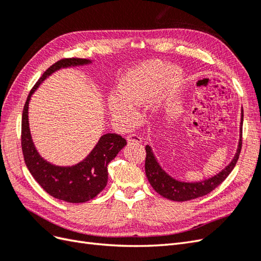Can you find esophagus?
Listing matches in <instances>:
<instances>
[{
    "mask_svg": "<svg viewBox=\"0 0 261 261\" xmlns=\"http://www.w3.org/2000/svg\"><path fill=\"white\" fill-rule=\"evenodd\" d=\"M127 141L129 144H140L143 139H141L140 136L136 135V134H130V135L127 136Z\"/></svg>",
    "mask_w": 261,
    "mask_h": 261,
    "instance_id": "34e87169",
    "label": "esophagus"
}]
</instances>
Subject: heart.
Returning a JSON list of instances; mask_svg holds the SVG:
<instances>
[{"label":"heart","mask_w":261,"mask_h":261,"mask_svg":"<svg viewBox=\"0 0 261 261\" xmlns=\"http://www.w3.org/2000/svg\"><path fill=\"white\" fill-rule=\"evenodd\" d=\"M168 65L159 60L143 63L125 73L116 87V96L109 98V111L116 121L125 125H134L138 120L137 110L155 93L164 75L163 85L171 90L181 82L183 74L177 67L168 69Z\"/></svg>","instance_id":"1"}]
</instances>
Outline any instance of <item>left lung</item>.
<instances>
[{
	"mask_svg": "<svg viewBox=\"0 0 261 261\" xmlns=\"http://www.w3.org/2000/svg\"><path fill=\"white\" fill-rule=\"evenodd\" d=\"M243 109H242V118H241V127H240V141L238 150L230 164L225 167L217 175L210 178L203 179L200 181H180L169 175L165 172L159 162L156 161L152 149L149 145L146 146V162H145V171L146 175L149 180L150 185L153 187L154 191L163 196L164 198H168L173 201H187L192 200L198 197H202L204 195L212 192L217 186H219L222 181L228 176V174L234 169L236 162L239 160V156L242 149V128H243Z\"/></svg>",
	"mask_w": 261,
	"mask_h": 261,
	"instance_id": "obj_1",
	"label": "left lung"
}]
</instances>
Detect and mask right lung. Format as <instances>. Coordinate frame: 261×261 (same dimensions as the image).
I'll use <instances>...</instances> for the list:
<instances>
[{
  "mask_svg": "<svg viewBox=\"0 0 261 261\" xmlns=\"http://www.w3.org/2000/svg\"><path fill=\"white\" fill-rule=\"evenodd\" d=\"M87 59H63L54 63L31 89L21 117V149L31 175L52 197L66 202L80 203L94 198L108 183V165L125 147L126 140L117 134H105L85 159L72 167H61L44 160L31 137L28 108L33 93L50 75L61 68L90 64Z\"/></svg>",
  "mask_w": 261,
  "mask_h": 261,
  "instance_id": "obj_1",
  "label": "right lung"
}]
</instances>
